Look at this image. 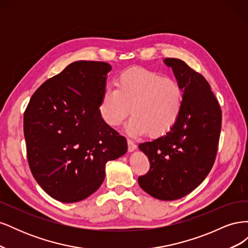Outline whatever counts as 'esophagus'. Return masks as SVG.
Masks as SVG:
<instances>
[{
    "instance_id": "obj_1",
    "label": "esophagus",
    "mask_w": 248,
    "mask_h": 248,
    "mask_svg": "<svg viewBox=\"0 0 248 248\" xmlns=\"http://www.w3.org/2000/svg\"><path fill=\"white\" fill-rule=\"evenodd\" d=\"M127 144H128V151L129 152H133V151H136L137 150V145L134 144V141L133 140H127Z\"/></svg>"
}]
</instances>
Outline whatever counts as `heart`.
I'll return each instance as SVG.
<instances>
[{
    "label": "heart",
    "mask_w": 248,
    "mask_h": 248,
    "mask_svg": "<svg viewBox=\"0 0 248 248\" xmlns=\"http://www.w3.org/2000/svg\"><path fill=\"white\" fill-rule=\"evenodd\" d=\"M115 87L102 93L99 112L108 125L118 126L131 109L133 116L125 126L130 136H144L149 131L153 137L163 136L181 115L184 92L174 78L133 67L118 74Z\"/></svg>",
    "instance_id": "obj_1"
}]
</instances>
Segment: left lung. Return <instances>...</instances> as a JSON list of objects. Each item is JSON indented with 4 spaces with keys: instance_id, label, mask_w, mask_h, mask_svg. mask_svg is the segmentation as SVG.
<instances>
[{
    "instance_id": "8db88e82",
    "label": "left lung",
    "mask_w": 248,
    "mask_h": 248,
    "mask_svg": "<svg viewBox=\"0 0 248 248\" xmlns=\"http://www.w3.org/2000/svg\"><path fill=\"white\" fill-rule=\"evenodd\" d=\"M184 92L183 109L172 128L141 142L150 170L139 178L142 190L161 201H175L204 181L215 161L221 129V109L211 87L182 60H163Z\"/></svg>"
}]
</instances>
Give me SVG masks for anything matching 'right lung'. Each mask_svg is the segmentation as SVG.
<instances>
[{
  "mask_svg": "<svg viewBox=\"0 0 248 248\" xmlns=\"http://www.w3.org/2000/svg\"><path fill=\"white\" fill-rule=\"evenodd\" d=\"M111 66L77 61L37 89L24 115L30 169L48 196L76 202L106 178V164L127 152L126 139L102 119L98 104Z\"/></svg>",
  "mask_w": 248,
  "mask_h": 248,
  "instance_id": "add662e5",
  "label": "right lung"
}]
</instances>
